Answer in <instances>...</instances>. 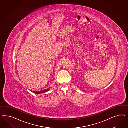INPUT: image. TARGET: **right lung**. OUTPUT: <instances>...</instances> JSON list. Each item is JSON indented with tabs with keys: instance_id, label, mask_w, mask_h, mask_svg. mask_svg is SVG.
Listing matches in <instances>:
<instances>
[{
	"instance_id": "add662e5",
	"label": "right lung",
	"mask_w": 128,
	"mask_h": 128,
	"mask_svg": "<svg viewBox=\"0 0 128 128\" xmlns=\"http://www.w3.org/2000/svg\"><path fill=\"white\" fill-rule=\"evenodd\" d=\"M50 89V88H49V89H48L46 90H42V91H40V92H33V91L30 90L31 92H32L36 93V94H41V93L46 92H47L48 91H49V90Z\"/></svg>"
}]
</instances>
